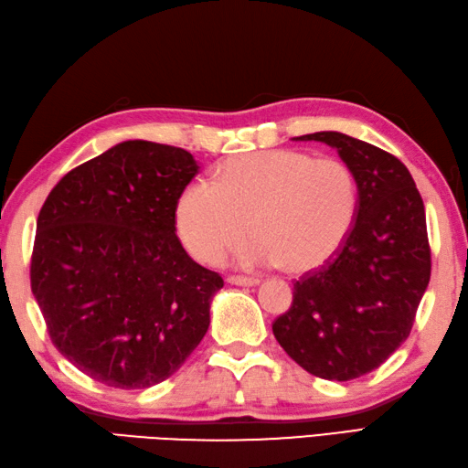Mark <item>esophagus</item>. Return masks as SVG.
Instances as JSON below:
<instances>
[{
    "label": "esophagus",
    "mask_w": 468,
    "mask_h": 468,
    "mask_svg": "<svg viewBox=\"0 0 468 468\" xmlns=\"http://www.w3.org/2000/svg\"><path fill=\"white\" fill-rule=\"evenodd\" d=\"M227 282L235 284V286H258L260 280L258 278H248V276H229Z\"/></svg>",
    "instance_id": "esophagus-1"
}]
</instances>
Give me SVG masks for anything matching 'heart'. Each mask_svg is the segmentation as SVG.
<instances>
[{
	"label": "heart",
	"instance_id": "b5f03b06",
	"mask_svg": "<svg viewBox=\"0 0 468 468\" xmlns=\"http://www.w3.org/2000/svg\"><path fill=\"white\" fill-rule=\"evenodd\" d=\"M358 208V180L346 161L278 149L227 159L215 184L186 186L176 229L205 263H218L253 233L258 241L241 253L243 263L309 274L344 250Z\"/></svg>",
	"mask_w": 468,
	"mask_h": 468
}]
</instances>
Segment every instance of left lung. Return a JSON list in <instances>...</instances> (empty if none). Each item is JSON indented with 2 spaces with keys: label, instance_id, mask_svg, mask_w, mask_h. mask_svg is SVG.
I'll use <instances>...</instances> for the list:
<instances>
[{
  "label": "left lung",
  "instance_id": "left-lung-1",
  "mask_svg": "<svg viewBox=\"0 0 468 468\" xmlns=\"http://www.w3.org/2000/svg\"><path fill=\"white\" fill-rule=\"evenodd\" d=\"M296 141L337 149L358 180L360 208L344 250L294 284L271 331L301 368L344 382L378 368L410 335L431 270L426 208L390 153L337 131Z\"/></svg>",
  "mask_w": 468,
  "mask_h": 468
}]
</instances>
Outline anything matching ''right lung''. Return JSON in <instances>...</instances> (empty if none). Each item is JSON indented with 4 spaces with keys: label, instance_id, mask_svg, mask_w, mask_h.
Wrapping results in <instances>:
<instances>
[{
    "label": "right lung",
    "instance_id": "obj_1",
    "mask_svg": "<svg viewBox=\"0 0 468 468\" xmlns=\"http://www.w3.org/2000/svg\"><path fill=\"white\" fill-rule=\"evenodd\" d=\"M192 153L122 141L71 169L40 208L32 294L58 352L114 388L174 375L210 325L223 278L176 235Z\"/></svg>",
    "mask_w": 468,
    "mask_h": 468
}]
</instances>
